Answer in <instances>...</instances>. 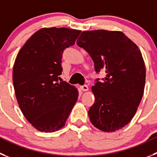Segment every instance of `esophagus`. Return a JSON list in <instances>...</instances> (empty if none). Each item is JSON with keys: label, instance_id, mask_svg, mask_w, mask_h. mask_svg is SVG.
<instances>
[{"label": "esophagus", "instance_id": "esophagus-1", "mask_svg": "<svg viewBox=\"0 0 157 157\" xmlns=\"http://www.w3.org/2000/svg\"><path fill=\"white\" fill-rule=\"evenodd\" d=\"M80 89H81L83 91H87V90H88V87H87V85H86V84H83V85L80 86Z\"/></svg>", "mask_w": 157, "mask_h": 157}]
</instances>
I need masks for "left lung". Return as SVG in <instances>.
Instances as JSON below:
<instances>
[{
  "label": "left lung",
  "mask_w": 157,
  "mask_h": 157,
  "mask_svg": "<svg viewBox=\"0 0 157 157\" xmlns=\"http://www.w3.org/2000/svg\"><path fill=\"white\" fill-rule=\"evenodd\" d=\"M77 44L90 56L96 73L106 74L92 87L95 102L88 111L90 121L104 132L123 128L136 114L144 92L146 68L141 52L117 31H85Z\"/></svg>",
  "instance_id": "8db88e82"
}]
</instances>
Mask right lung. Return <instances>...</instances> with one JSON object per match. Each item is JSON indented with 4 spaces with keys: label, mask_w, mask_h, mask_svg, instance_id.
I'll return each instance as SVG.
<instances>
[{
    "label": "right lung",
    "mask_w": 157,
    "mask_h": 157,
    "mask_svg": "<svg viewBox=\"0 0 157 157\" xmlns=\"http://www.w3.org/2000/svg\"><path fill=\"white\" fill-rule=\"evenodd\" d=\"M80 32L44 28L32 35L16 57V98L26 119L39 131L52 132L63 128L77 101V88L58 80L64 49L75 44Z\"/></svg>",
    "instance_id": "obj_1"
}]
</instances>
